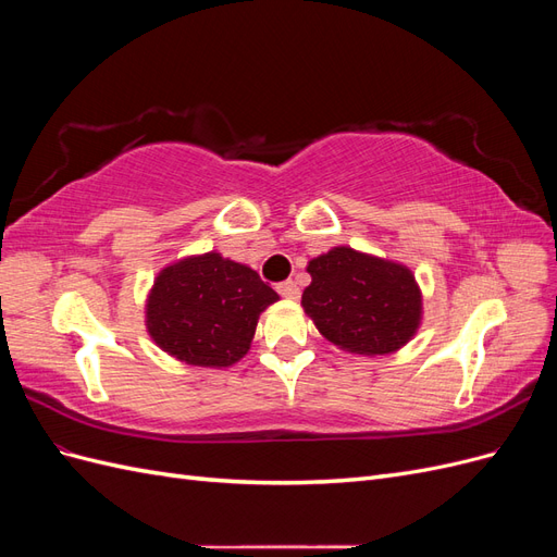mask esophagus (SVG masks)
<instances>
[{"instance_id":"obj_1","label":"esophagus","mask_w":557,"mask_h":557,"mask_svg":"<svg viewBox=\"0 0 557 557\" xmlns=\"http://www.w3.org/2000/svg\"><path fill=\"white\" fill-rule=\"evenodd\" d=\"M276 290L285 299H297L299 297V285L295 281H283L276 285Z\"/></svg>"}]
</instances>
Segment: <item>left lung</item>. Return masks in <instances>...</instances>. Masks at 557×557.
I'll return each mask as SVG.
<instances>
[{"label":"left lung","instance_id":"8db88e82","mask_svg":"<svg viewBox=\"0 0 557 557\" xmlns=\"http://www.w3.org/2000/svg\"><path fill=\"white\" fill-rule=\"evenodd\" d=\"M307 272L311 285L301 295V307L318 332L339 348L385 356L416 334L423 299L404 264L339 246L313 258Z\"/></svg>","mask_w":557,"mask_h":557}]
</instances>
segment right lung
I'll return each instance as SVG.
<instances>
[{"label": "right lung", "mask_w": 557, "mask_h": 557, "mask_svg": "<svg viewBox=\"0 0 557 557\" xmlns=\"http://www.w3.org/2000/svg\"><path fill=\"white\" fill-rule=\"evenodd\" d=\"M276 299L250 267L205 252L162 269L148 295L146 325L176 360L227 367L246 356L260 313Z\"/></svg>", "instance_id": "obj_1"}]
</instances>
